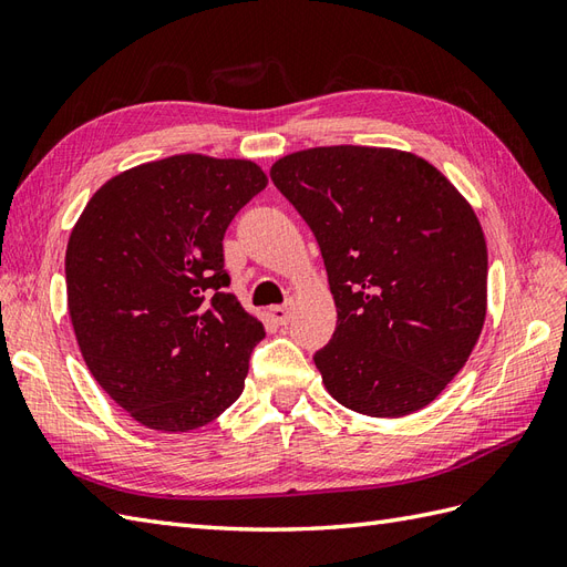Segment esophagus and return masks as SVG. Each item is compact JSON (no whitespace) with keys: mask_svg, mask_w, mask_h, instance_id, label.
<instances>
[{"mask_svg":"<svg viewBox=\"0 0 567 567\" xmlns=\"http://www.w3.org/2000/svg\"><path fill=\"white\" fill-rule=\"evenodd\" d=\"M270 318L278 326H287L289 323V307H287V303H280V307H270Z\"/></svg>","mask_w":567,"mask_h":567,"instance_id":"obj_1","label":"esophagus"}]
</instances>
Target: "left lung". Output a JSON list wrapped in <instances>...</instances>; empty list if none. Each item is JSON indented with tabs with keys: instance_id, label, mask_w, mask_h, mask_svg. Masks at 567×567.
<instances>
[{
	"instance_id": "left-lung-1",
	"label": "left lung",
	"mask_w": 567,
	"mask_h": 567,
	"mask_svg": "<svg viewBox=\"0 0 567 567\" xmlns=\"http://www.w3.org/2000/svg\"><path fill=\"white\" fill-rule=\"evenodd\" d=\"M270 179L321 246L338 328L313 354L347 410L404 416L455 379L482 336L488 256L467 200L426 159L328 145Z\"/></svg>"
}]
</instances>
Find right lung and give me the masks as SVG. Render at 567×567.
<instances>
[{
  "label": "right lung",
  "mask_w": 567,
  "mask_h": 567,
  "mask_svg": "<svg viewBox=\"0 0 567 567\" xmlns=\"http://www.w3.org/2000/svg\"><path fill=\"white\" fill-rule=\"evenodd\" d=\"M266 184L251 159L172 155L100 186L71 229L83 361L138 424L194 431L241 395L266 330L227 292L223 239Z\"/></svg>",
  "instance_id": "obj_1"
}]
</instances>
